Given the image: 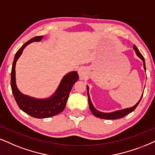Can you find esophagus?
Returning <instances> with one entry per match:
<instances>
[{
	"mask_svg": "<svg viewBox=\"0 0 155 155\" xmlns=\"http://www.w3.org/2000/svg\"><path fill=\"white\" fill-rule=\"evenodd\" d=\"M78 73H79V75L81 78H84V76L87 74V72H86L85 68L83 67H81L79 68V71H78Z\"/></svg>",
	"mask_w": 155,
	"mask_h": 155,
	"instance_id": "obj_1",
	"label": "esophagus"
}]
</instances>
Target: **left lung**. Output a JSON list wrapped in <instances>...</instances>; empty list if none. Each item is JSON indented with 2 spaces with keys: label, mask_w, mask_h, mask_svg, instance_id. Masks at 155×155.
Returning a JSON list of instances; mask_svg holds the SVG:
<instances>
[{
  "label": "left lung",
  "mask_w": 155,
  "mask_h": 155,
  "mask_svg": "<svg viewBox=\"0 0 155 155\" xmlns=\"http://www.w3.org/2000/svg\"><path fill=\"white\" fill-rule=\"evenodd\" d=\"M133 48H134V50L135 51V52H136V54L137 55V56L139 58H140L142 60L143 63H144V70L146 71V66H145V61H144V58L143 57V56L142 54H141V53L140 52V51L138 50V48H137V46L134 45V46H133ZM87 94H88V100H89V108H90V110L93 114L94 115L95 117H99V118L100 119H120V118H122V117H124L126 116V115L129 114H130L131 112H132L135 109H136V107H137L139 103L140 102L141 99H142V96H143V94L142 95V97H141L140 99L139 100V101L134 106H133L132 107H130V108H127V109H121V110H117V111H113V112H109V113H104V112H101V111H98L97 109H96L94 107L93 104H92L91 103V99H90V97H89V87L87 86Z\"/></svg>",
  "instance_id": "1"
}]
</instances>
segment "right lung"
I'll list each match as a JSON object with an SVG mask.
<instances>
[{
    "instance_id": "add662e5",
    "label": "right lung",
    "mask_w": 155,
    "mask_h": 155,
    "mask_svg": "<svg viewBox=\"0 0 155 155\" xmlns=\"http://www.w3.org/2000/svg\"><path fill=\"white\" fill-rule=\"evenodd\" d=\"M43 36H36L25 43L15 55L11 76V86L13 97L21 110L30 116L38 119L48 118L58 114L65 108L68 95L75 82L79 79L77 71H71L63 77L58 89L51 97L46 99H36L25 95L19 91L15 83V64L25 47L35 41H40Z\"/></svg>"
}]
</instances>
